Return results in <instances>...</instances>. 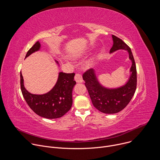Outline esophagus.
<instances>
[{
	"label": "esophagus",
	"instance_id": "esophagus-1",
	"mask_svg": "<svg viewBox=\"0 0 160 160\" xmlns=\"http://www.w3.org/2000/svg\"><path fill=\"white\" fill-rule=\"evenodd\" d=\"M75 80L77 83H82L83 82V78L82 76L78 73H77L75 76Z\"/></svg>",
	"mask_w": 160,
	"mask_h": 160
}]
</instances>
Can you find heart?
Instances as JSON below:
<instances>
[{
    "mask_svg": "<svg viewBox=\"0 0 160 160\" xmlns=\"http://www.w3.org/2000/svg\"><path fill=\"white\" fill-rule=\"evenodd\" d=\"M80 56V54H77L75 55H73L72 56V58L73 59H77ZM94 64V59H90L89 60H88L86 62H85V66L87 67V68H91L92 67Z\"/></svg>",
    "mask_w": 160,
    "mask_h": 160,
    "instance_id": "1",
    "label": "heart"
}]
</instances>
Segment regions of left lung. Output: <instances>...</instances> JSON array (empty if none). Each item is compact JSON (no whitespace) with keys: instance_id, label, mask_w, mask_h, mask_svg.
<instances>
[{"instance_id":"1","label":"left lung","mask_w":160,"mask_h":160,"mask_svg":"<svg viewBox=\"0 0 160 160\" xmlns=\"http://www.w3.org/2000/svg\"><path fill=\"white\" fill-rule=\"evenodd\" d=\"M112 46L109 53L118 50H125L132 61L130 77L123 85L117 88H108L103 86L98 80L96 72L90 69L83 75V79L87 88L94 106L103 113L114 114L123 109L131 101L136 90L137 70L134 58L130 48L120 38L112 35Z\"/></svg>"}]
</instances>
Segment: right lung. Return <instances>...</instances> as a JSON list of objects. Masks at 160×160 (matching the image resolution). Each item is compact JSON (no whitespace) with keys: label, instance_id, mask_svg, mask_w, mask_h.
Masks as SVG:
<instances>
[{"label":"right lung","instance_id":"add662e5","mask_svg":"<svg viewBox=\"0 0 160 160\" xmlns=\"http://www.w3.org/2000/svg\"><path fill=\"white\" fill-rule=\"evenodd\" d=\"M40 43L37 42L27 52L26 58L40 50ZM59 65L58 61L55 60ZM75 73L59 72L53 88L43 94H33L24 86V80L20 72V83L22 96L30 108L38 116L48 119L58 118L69 111L72 106V92L76 82Z\"/></svg>","mask_w":160,"mask_h":160}]
</instances>
